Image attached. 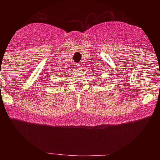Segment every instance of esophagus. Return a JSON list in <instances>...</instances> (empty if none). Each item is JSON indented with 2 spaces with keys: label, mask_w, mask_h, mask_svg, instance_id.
<instances>
[{
  "label": "esophagus",
  "mask_w": 160,
  "mask_h": 160,
  "mask_svg": "<svg viewBox=\"0 0 160 160\" xmlns=\"http://www.w3.org/2000/svg\"><path fill=\"white\" fill-rule=\"evenodd\" d=\"M77 66H78V68L79 69H82V68H83V65H82V63H78V65H77Z\"/></svg>",
  "instance_id": "obj_1"
}]
</instances>
